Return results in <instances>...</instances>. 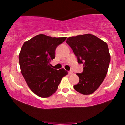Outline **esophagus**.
<instances>
[{"mask_svg": "<svg viewBox=\"0 0 125 125\" xmlns=\"http://www.w3.org/2000/svg\"><path fill=\"white\" fill-rule=\"evenodd\" d=\"M68 73H69V74H72L73 73V71H71H71H69Z\"/></svg>", "mask_w": 125, "mask_h": 125, "instance_id": "esophagus-1", "label": "esophagus"}]
</instances>
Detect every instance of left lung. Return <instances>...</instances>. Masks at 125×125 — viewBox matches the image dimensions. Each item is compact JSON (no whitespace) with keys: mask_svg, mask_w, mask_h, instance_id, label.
Instances as JSON below:
<instances>
[{"mask_svg":"<svg viewBox=\"0 0 125 125\" xmlns=\"http://www.w3.org/2000/svg\"><path fill=\"white\" fill-rule=\"evenodd\" d=\"M66 43L76 56L78 63L83 64V71L77 73L79 82L74 89L83 94H92L106 76L110 61L108 46L91 34L70 37Z\"/></svg>","mask_w":125,"mask_h":125,"instance_id":"1","label":"left lung"}]
</instances>
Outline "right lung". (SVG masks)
<instances>
[{"label":"right lung","instance_id":"obj_1","mask_svg":"<svg viewBox=\"0 0 125 125\" xmlns=\"http://www.w3.org/2000/svg\"><path fill=\"white\" fill-rule=\"evenodd\" d=\"M66 39L41 34L25 42L21 47L19 55L21 74L29 87L38 96L52 95L62 77L67 74L64 69H54L50 64L55 58L56 49Z\"/></svg>","mask_w":125,"mask_h":125}]
</instances>
